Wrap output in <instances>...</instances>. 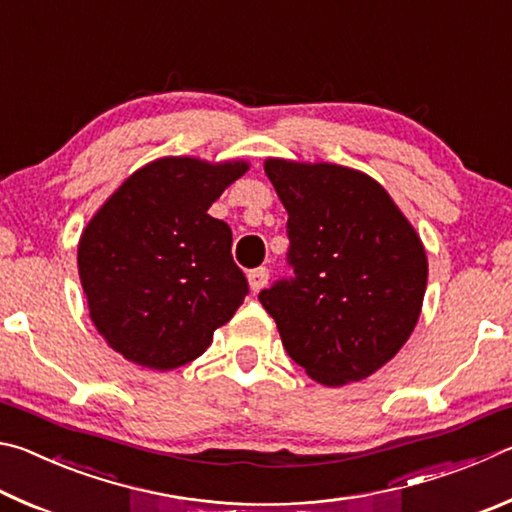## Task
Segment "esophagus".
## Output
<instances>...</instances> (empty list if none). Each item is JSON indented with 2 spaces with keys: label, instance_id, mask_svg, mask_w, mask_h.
<instances>
[{
  "label": "esophagus",
  "instance_id": "34e87169",
  "mask_svg": "<svg viewBox=\"0 0 512 512\" xmlns=\"http://www.w3.org/2000/svg\"><path fill=\"white\" fill-rule=\"evenodd\" d=\"M248 282H250V289H253L255 293H257L259 289H264L266 282H268V268H266V266L253 268V271L248 273Z\"/></svg>",
  "mask_w": 512,
  "mask_h": 512
}]
</instances>
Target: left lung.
<instances>
[{"instance_id": "left-lung-1", "label": "left lung", "mask_w": 512, "mask_h": 512, "mask_svg": "<svg viewBox=\"0 0 512 512\" xmlns=\"http://www.w3.org/2000/svg\"><path fill=\"white\" fill-rule=\"evenodd\" d=\"M291 275L259 291L289 357L341 386L391 361L418 323L427 255L386 189L339 164L268 160Z\"/></svg>"}]
</instances>
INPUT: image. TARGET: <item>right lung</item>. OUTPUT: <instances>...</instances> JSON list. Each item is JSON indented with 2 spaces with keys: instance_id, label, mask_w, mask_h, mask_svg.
<instances>
[{
  "instance_id": "1",
  "label": "right lung",
  "mask_w": 512,
  "mask_h": 512,
  "mask_svg": "<svg viewBox=\"0 0 512 512\" xmlns=\"http://www.w3.org/2000/svg\"><path fill=\"white\" fill-rule=\"evenodd\" d=\"M248 169L162 158L135 171L85 228L79 273L99 334L144 368L194 361L248 296L230 225L207 210Z\"/></svg>"
}]
</instances>
